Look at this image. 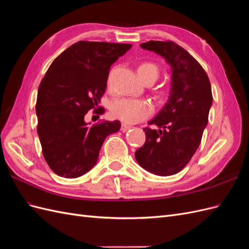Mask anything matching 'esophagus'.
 I'll return each mask as SVG.
<instances>
[{"instance_id":"esophagus-1","label":"esophagus","mask_w":249,"mask_h":249,"mask_svg":"<svg viewBox=\"0 0 249 249\" xmlns=\"http://www.w3.org/2000/svg\"><path fill=\"white\" fill-rule=\"evenodd\" d=\"M130 127H131V125H129L127 124H125V123L122 124V131H124V132H125L126 130H129Z\"/></svg>"}]
</instances>
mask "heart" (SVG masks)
Returning a JSON list of instances; mask_svg holds the SVG:
<instances>
[{"label": "heart", "mask_w": 249, "mask_h": 249, "mask_svg": "<svg viewBox=\"0 0 249 249\" xmlns=\"http://www.w3.org/2000/svg\"><path fill=\"white\" fill-rule=\"evenodd\" d=\"M137 71L139 77L145 81L147 79L156 80L159 76V67L154 62H141ZM111 76H109L107 84L110 86ZM110 111L112 115L125 123H138L140 120L152 115L154 108L152 104L145 100L132 99V97H116L110 104Z\"/></svg>", "instance_id": "heart-1"}]
</instances>
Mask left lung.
I'll use <instances>...</instances> for the list:
<instances>
[{
	"label": "left lung",
	"instance_id": "left-lung-1",
	"mask_svg": "<svg viewBox=\"0 0 249 249\" xmlns=\"http://www.w3.org/2000/svg\"><path fill=\"white\" fill-rule=\"evenodd\" d=\"M141 48L166 59L172 69L168 102L149 125L144 127L145 143L135 153L141 167L154 175H176L191 160L208 124L213 96L202 66L176 42L150 40Z\"/></svg>",
	"mask_w": 249,
	"mask_h": 249
}]
</instances>
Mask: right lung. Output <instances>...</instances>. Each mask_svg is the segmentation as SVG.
I'll return each mask as SVG.
<instances>
[{
	"label": "right lung",
	"mask_w": 249,
	"mask_h": 249,
	"mask_svg": "<svg viewBox=\"0 0 249 249\" xmlns=\"http://www.w3.org/2000/svg\"><path fill=\"white\" fill-rule=\"evenodd\" d=\"M132 46L127 43L78 41L49 67L36 101L37 134L44 160L56 175L74 178L96 164L107 136L120 123L103 120L91 126L84 117L97 109L107 88L109 70Z\"/></svg>",
	"instance_id": "right-lung-1"
}]
</instances>
